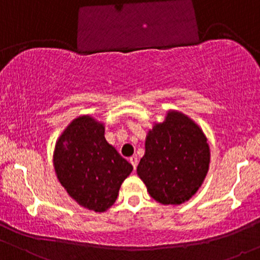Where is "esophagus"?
I'll return each instance as SVG.
<instances>
[{"mask_svg": "<svg viewBox=\"0 0 260 260\" xmlns=\"http://www.w3.org/2000/svg\"><path fill=\"white\" fill-rule=\"evenodd\" d=\"M129 162L132 164L133 169H137V165H138V157H137L136 155H133V156L129 157Z\"/></svg>", "mask_w": 260, "mask_h": 260, "instance_id": "34e87169", "label": "esophagus"}]
</instances>
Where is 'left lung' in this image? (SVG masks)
<instances>
[{
    "mask_svg": "<svg viewBox=\"0 0 260 260\" xmlns=\"http://www.w3.org/2000/svg\"><path fill=\"white\" fill-rule=\"evenodd\" d=\"M209 162L210 150L201 128L183 113L170 111L149 131L137 174L155 201L181 204L202 186Z\"/></svg>",
    "mask_w": 260,
    "mask_h": 260,
    "instance_id": "obj_1",
    "label": "left lung"
}]
</instances>
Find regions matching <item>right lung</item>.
Listing matches in <instances>:
<instances>
[{
  "label": "right lung",
  "mask_w": 260,
  "mask_h": 260,
  "mask_svg": "<svg viewBox=\"0 0 260 260\" xmlns=\"http://www.w3.org/2000/svg\"><path fill=\"white\" fill-rule=\"evenodd\" d=\"M104 134L103 123L80 116L61 134L53 154L56 174L68 194L96 213L116 202L122 182L133 170Z\"/></svg>",
  "instance_id": "add662e5"
}]
</instances>
